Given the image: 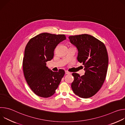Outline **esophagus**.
Returning a JSON list of instances; mask_svg holds the SVG:
<instances>
[{
  "instance_id": "esophagus-1",
  "label": "esophagus",
  "mask_w": 125,
  "mask_h": 125,
  "mask_svg": "<svg viewBox=\"0 0 125 125\" xmlns=\"http://www.w3.org/2000/svg\"><path fill=\"white\" fill-rule=\"evenodd\" d=\"M65 74H67V75L71 74V73L69 72H68V71H65Z\"/></svg>"
}]
</instances>
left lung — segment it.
<instances>
[{"mask_svg": "<svg viewBox=\"0 0 125 125\" xmlns=\"http://www.w3.org/2000/svg\"><path fill=\"white\" fill-rule=\"evenodd\" d=\"M70 42L78 51L77 59L84 66L85 73L80 76L72 74L74 80L71 84L75 94L83 98L95 94L101 87L107 72L108 56L105 45L87 34L72 35Z\"/></svg>", "mask_w": 125, "mask_h": 125, "instance_id": "8db88e82", "label": "left lung"}]
</instances>
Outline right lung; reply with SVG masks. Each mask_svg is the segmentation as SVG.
<instances>
[{
    "label": "right lung",
    "mask_w": 125,
    "mask_h": 125,
    "mask_svg": "<svg viewBox=\"0 0 125 125\" xmlns=\"http://www.w3.org/2000/svg\"><path fill=\"white\" fill-rule=\"evenodd\" d=\"M66 39L64 34L44 32L31 39L26 46L23 61L24 76L32 92L40 97L54 94L65 74L62 69L53 72L46 62L53 58L55 48Z\"/></svg>",
    "instance_id": "right-lung-1"
}]
</instances>
